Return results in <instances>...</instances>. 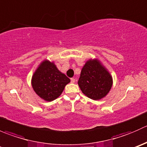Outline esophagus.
<instances>
[{"instance_id": "obj_1", "label": "esophagus", "mask_w": 147, "mask_h": 147, "mask_svg": "<svg viewBox=\"0 0 147 147\" xmlns=\"http://www.w3.org/2000/svg\"><path fill=\"white\" fill-rule=\"evenodd\" d=\"M70 80H71V82H72V83H75V78H71Z\"/></svg>"}]
</instances>
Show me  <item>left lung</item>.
I'll return each mask as SVG.
<instances>
[{
    "mask_svg": "<svg viewBox=\"0 0 147 147\" xmlns=\"http://www.w3.org/2000/svg\"><path fill=\"white\" fill-rule=\"evenodd\" d=\"M112 83L109 72L97 59L86 62L78 80L83 94L94 100L105 97L112 88Z\"/></svg>",
    "mask_w": 147,
    "mask_h": 147,
    "instance_id": "8db88e82",
    "label": "left lung"
}]
</instances>
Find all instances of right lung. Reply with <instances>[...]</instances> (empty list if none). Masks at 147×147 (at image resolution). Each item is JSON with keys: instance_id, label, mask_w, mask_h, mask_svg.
<instances>
[{"instance_id": "add662e5", "label": "right lung", "mask_w": 147, "mask_h": 147, "mask_svg": "<svg viewBox=\"0 0 147 147\" xmlns=\"http://www.w3.org/2000/svg\"><path fill=\"white\" fill-rule=\"evenodd\" d=\"M70 80L62 73L54 63L44 60L32 77V87L40 98L50 102L57 99Z\"/></svg>"}]
</instances>
